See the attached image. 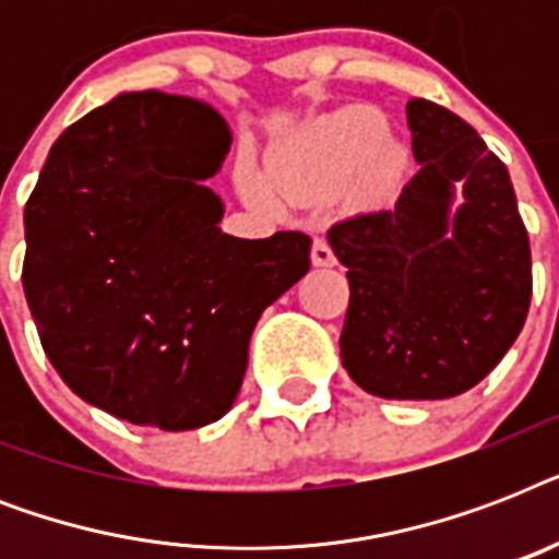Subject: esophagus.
Wrapping results in <instances>:
<instances>
[{
	"label": "esophagus",
	"mask_w": 559,
	"mask_h": 559,
	"mask_svg": "<svg viewBox=\"0 0 559 559\" xmlns=\"http://www.w3.org/2000/svg\"><path fill=\"white\" fill-rule=\"evenodd\" d=\"M310 258H313V266H333V263H336V254H333V249L328 246L324 237H316L313 249H310Z\"/></svg>",
	"instance_id": "esophagus-1"
}]
</instances>
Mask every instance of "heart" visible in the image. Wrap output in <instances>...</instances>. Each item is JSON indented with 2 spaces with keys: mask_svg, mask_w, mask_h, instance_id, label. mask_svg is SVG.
Returning <instances> with one entry per match:
<instances>
[{
  "mask_svg": "<svg viewBox=\"0 0 559 559\" xmlns=\"http://www.w3.org/2000/svg\"><path fill=\"white\" fill-rule=\"evenodd\" d=\"M385 133L389 124L377 109L354 107L336 112L272 162V181L287 200H316L345 186L371 162L368 174L373 182H385L389 168L380 151ZM237 188L258 209H278V193L252 162H240Z\"/></svg>",
  "mask_w": 559,
  "mask_h": 559,
  "instance_id": "obj_1",
  "label": "heart"
}]
</instances>
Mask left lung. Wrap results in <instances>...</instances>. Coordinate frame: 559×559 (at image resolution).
I'll return each instance as SVG.
<instances>
[{"label": "left lung", "instance_id": "8db88e82", "mask_svg": "<svg viewBox=\"0 0 559 559\" xmlns=\"http://www.w3.org/2000/svg\"><path fill=\"white\" fill-rule=\"evenodd\" d=\"M420 165L394 209L328 231L348 266L342 366L385 400L464 394L499 366L531 305L516 193L481 135L432 100L406 107Z\"/></svg>", "mask_w": 559, "mask_h": 559}]
</instances>
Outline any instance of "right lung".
Masks as SVG:
<instances>
[{
    "label": "right lung",
    "instance_id": "right-lung-1",
    "mask_svg": "<svg viewBox=\"0 0 559 559\" xmlns=\"http://www.w3.org/2000/svg\"><path fill=\"white\" fill-rule=\"evenodd\" d=\"M231 130L193 98L121 92L51 144L25 205L22 287L81 400L165 432L235 406L261 313L310 270V237L226 235L205 186Z\"/></svg>",
    "mask_w": 559,
    "mask_h": 559
}]
</instances>
